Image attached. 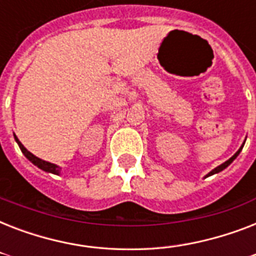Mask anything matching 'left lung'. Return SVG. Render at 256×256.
<instances>
[{
	"instance_id": "obj_1",
	"label": "left lung",
	"mask_w": 256,
	"mask_h": 256,
	"mask_svg": "<svg viewBox=\"0 0 256 256\" xmlns=\"http://www.w3.org/2000/svg\"><path fill=\"white\" fill-rule=\"evenodd\" d=\"M243 146H244V142H243V144H242V146H240V148H239V150H238V152H235L234 156H231L230 160H226V162H224V164H219L218 168H214V170H211V171H210V172H208V174H207V175H206V176H204V178H207V176H210V175L218 174V172H220V171H223V170H224V168H228V166H230V164H232V162H234V160H235V158H236V156H239V152H242V148H243Z\"/></svg>"
}]
</instances>
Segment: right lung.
<instances>
[{
    "label": "right lung",
    "instance_id": "right-lung-1",
    "mask_svg": "<svg viewBox=\"0 0 256 256\" xmlns=\"http://www.w3.org/2000/svg\"><path fill=\"white\" fill-rule=\"evenodd\" d=\"M14 140H16V142H17L20 148H21L22 154H24V156H25L26 158H28V160L34 164V166H37L38 168H41V170L46 171V172H52V174H56V175L61 174V168H60V166H57V164H50V162H46V160H42L41 158H38V156H36L34 154H32V152H30L29 150H28V148H26L21 142H20V140H18L16 134H14Z\"/></svg>",
    "mask_w": 256,
    "mask_h": 256
}]
</instances>
